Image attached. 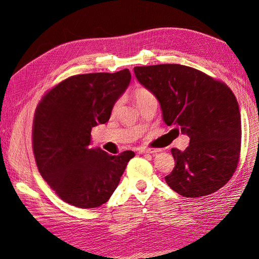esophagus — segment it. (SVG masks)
Listing matches in <instances>:
<instances>
[{
    "label": "esophagus",
    "instance_id": "esophagus-1",
    "mask_svg": "<svg viewBox=\"0 0 259 259\" xmlns=\"http://www.w3.org/2000/svg\"><path fill=\"white\" fill-rule=\"evenodd\" d=\"M138 152L139 153H156L159 152L158 149H148V148H140L138 149Z\"/></svg>",
    "mask_w": 259,
    "mask_h": 259
}]
</instances>
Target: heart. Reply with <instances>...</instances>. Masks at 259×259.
Wrapping results in <instances>:
<instances>
[{"label":"heart","mask_w":259,"mask_h":259,"mask_svg":"<svg viewBox=\"0 0 259 259\" xmlns=\"http://www.w3.org/2000/svg\"><path fill=\"white\" fill-rule=\"evenodd\" d=\"M133 97H134V100H135V103H136L137 106H138L139 104L144 103V101L150 100V99H155V97L153 96V94H152L150 91H149V90L145 89V88H139V89H137V90L134 92V94H133ZM121 104H122V100H121V99H117V100L115 101V103H114L113 106H112V113H115L117 110H119V108H120Z\"/></svg>","instance_id":"1"}]
</instances>
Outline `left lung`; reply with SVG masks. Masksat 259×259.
Wrapping results in <instances>:
<instances>
[{
	"label": "left lung",
	"mask_w": 259,
	"mask_h": 259,
	"mask_svg": "<svg viewBox=\"0 0 259 259\" xmlns=\"http://www.w3.org/2000/svg\"><path fill=\"white\" fill-rule=\"evenodd\" d=\"M134 72L158 99L165 124L190 138L184 151L171 149L176 164L166 184L187 198L221 189L236 170L241 150L240 109L231 90L177 64L135 67Z\"/></svg>",
	"instance_id": "1"
}]
</instances>
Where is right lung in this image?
I'll return each instance as SVG.
<instances>
[{
    "label": "right lung",
    "instance_id": "obj_1",
    "mask_svg": "<svg viewBox=\"0 0 259 259\" xmlns=\"http://www.w3.org/2000/svg\"><path fill=\"white\" fill-rule=\"evenodd\" d=\"M131 72L70 76L38 104L33 121V152L38 170L58 197L81 208L98 207L111 197L128 161L91 148L92 128L109 121L112 106L128 88Z\"/></svg>",
    "mask_w": 259,
    "mask_h": 259
}]
</instances>
